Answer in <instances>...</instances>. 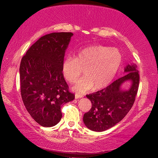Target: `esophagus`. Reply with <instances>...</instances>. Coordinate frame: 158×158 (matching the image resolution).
<instances>
[{
  "instance_id": "obj_1",
  "label": "esophagus",
  "mask_w": 158,
  "mask_h": 158,
  "mask_svg": "<svg viewBox=\"0 0 158 158\" xmlns=\"http://www.w3.org/2000/svg\"><path fill=\"white\" fill-rule=\"evenodd\" d=\"M83 96L82 94H75V98L77 99V98H83Z\"/></svg>"
}]
</instances>
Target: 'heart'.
<instances>
[{"mask_svg": "<svg viewBox=\"0 0 158 158\" xmlns=\"http://www.w3.org/2000/svg\"><path fill=\"white\" fill-rule=\"evenodd\" d=\"M122 62L120 51L113 47L96 45L78 51L75 57L68 56L62 63V73L67 81L75 83L82 74L85 77L75 84L73 89L85 93L94 87L104 88L113 81Z\"/></svg>", "mask_w": 158, "mask_h": 158, "instance_id": "b5f03b06", "label": "heart"}]
</instances>
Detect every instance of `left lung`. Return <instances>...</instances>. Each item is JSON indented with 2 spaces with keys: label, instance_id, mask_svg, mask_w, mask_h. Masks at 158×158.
<instances>
[{
  "label": "left lung",
  "instance_id": "8db88e82",
  "mask_svg": "<svg viewBox=\"0 0 158 158\" xmlns=\"http://www.w3.org/2000/svg\"><path fill=\"white\" fill-rule=\"evenodd\" d=\"M124 76L110 84L106 88L86 95L91 101L92 107L84 114L83 122L90 130L103 131L121 122L128 114L135 103L139 83V72L135 64L125 67ZM131 81L129 89H122L123 83Z\"/></svg>",
  "mask_w": 158,
  "mask_h": 158
}]
</instances>
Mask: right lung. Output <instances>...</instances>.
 Returning a JSON list of instances; mask_svg holds the SVG:
<instances>
[{
    "instance_id": "right-lung-1",
    "label": "right lung",
    "mask_w": 158,
    "mask_h": 158,
    "mask_svg": "<svg viewBox=\"0 0 158 158\" xmlns=\"http://www.w3.org/2000/svg\"><path fill=\"white\" fill-rule=\"evenodd\" d=\"M71 32H55L32 44L21 61V95L27 111L39 124L53 127L62 118L61 107L75 98L62 73Z\"/></svg>"
}]
</instances>
